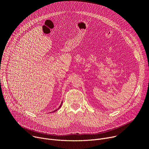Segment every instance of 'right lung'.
<instances>
[{"label":"right lung","mask_w":149,"mask_h":149,"mask_svg":"<svg viewBox=\"0 0 149 149\" xmlns=\"http://www.w3.org/2000/svg\"><path fill=\"white\" fill-rule=\"evenodd\" d=\"M62 103H61V105H60V106H59V107H58V108H57V110H54V111H53V112H55V111H57V110H58V109H59V108H61V106H62Z\"/></svg>","instance_id":"add662e5"}]
</instances>
